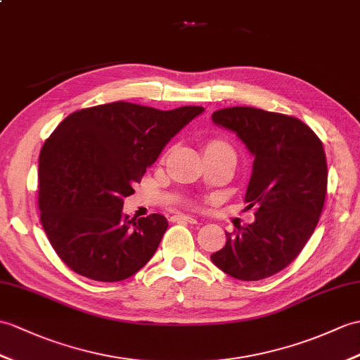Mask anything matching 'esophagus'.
<instances>
[{
	"label": "esophagus",
	"instance_id": "34e87169",
	"mask_svg": "<svg viewBox=\"0 0 360 360\" xmlns=\"http://www.w3.org/2000/svg\"><path fill=\"white\" fill-rule=\"evenodd\" d=\"M172 221L173 222H190V224H196V219L193 218V216H187V214H174L172 216Z\"/></svg>",
	"mask_w": 360,
	"mask_h": 360
}]
</instances>
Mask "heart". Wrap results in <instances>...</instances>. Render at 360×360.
Instances as JSON below:
<instances>
[{
	"label": "heart",
	"instance_id": "heart-1",
	"mask_svg": "<svg viewBox=\"0 0 360 360\" xmlns=\"http://www.w3.org/2000/svg\"><path fill=\"white\" fill-rule=\"evenodd\" d=\"M207 148H230V147L222 141H212L210 144L207 146Z\"/></svg>",
	"mask_w": 360,
	"mask_h": 360
}]
</instances>
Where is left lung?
<instances>
[{
	"instance_id": "1",
	"label": "left lung",
	"mask_w": 360,
	"mask_h": 360,
	"mask_svg": "<svg viewBox=\"0 0 360 360\" xmlns=\"http://www.w3.org/2000/svg\"><path fill=\"white\" fill-rule=\"evenodd\" d=\"M212 120L255 156L245 193L255 222L225 231L212 261L239 281L270 278L295 261L319 222L328 181L322 142L300 120L255 107L222 108Z\"/></svg>"
}]
</instances>
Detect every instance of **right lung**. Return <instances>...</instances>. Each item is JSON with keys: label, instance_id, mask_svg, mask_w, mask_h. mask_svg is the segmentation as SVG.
Here are the masks:
<instances>
[{"label": "right lung", "instance_id": "obj_1", "mask_svg": "<svg viewBox=\"0 0 360 360\" xmlns=\"http://www.w3.org/2000/svg\"><path fill=\"white\" fill-rule=\"evenodd\" d=\"M204 112L116 101L73 112L39 153L41 224L70 270L99 282L139 271L169 227L162 214L130 219L124 198L176 133Z\"/></svg>", "mask_w": 360, "mask_h": 360}]
</instances>
